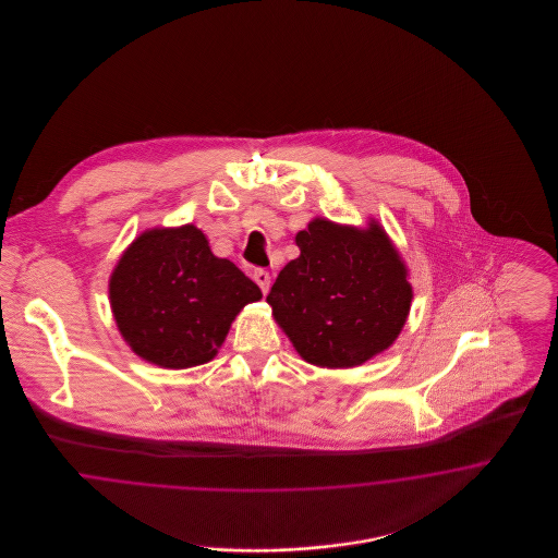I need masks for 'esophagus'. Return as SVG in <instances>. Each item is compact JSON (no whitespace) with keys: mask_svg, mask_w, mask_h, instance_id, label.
<instances>
[{"mask_svg":"<svg viewBox=\"0 0 558 558\" xmlns=\"http://www.w3.org/2000/svg\"><path fill=\"white\" fill-rule=\"evenodd\" d=\"M253 280L259 284V289H262L264 294L269 291V284H271V276H269V271H266V269H257V271L253 274Z\"/></svg>","mask_w":558,"mask_h":558,"instance_id":"1","label":"esophagus"}]
</instances>
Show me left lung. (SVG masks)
Returning a JSON list of instances; mask_svg holds the SVG:
<instances>
[{"mask_svg":"<svg viewBox=\"0 0 558 558\" xmlns=\"http://www.w3.org/2000/svg\"><path fill=\"white\" fill-rule=\"evenodd\" d=\"M294 242L301 255L266 299L294 351L307 364L345 371L393 345L414 291L385 228L374 217L366 228L314 217Z\"/></svg>","mask_w":558,"mask_h":558,"instance_id":"obj_1","label":"left lung"}]
</instances>
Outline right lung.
Listing matches in <instances>:
<instances>
[{
  "instance_id": "add662e5",
  "label": "right lung",
  "mask_w": 558,
  "mask_h": 558,
  "mask_svg": "<svg viewBox=\"0 0 558 558\" xmlns=\"http://www.w3.org/2000/svg\"><path fill=\"white\" fill-rule=\"evenodd\" d=\"M108 299L123 341L137 357L184 371L211 362L259 287L230 259L213 255L194 223L148 228L121 253Z\"/></svg>"
}]
</instances>
